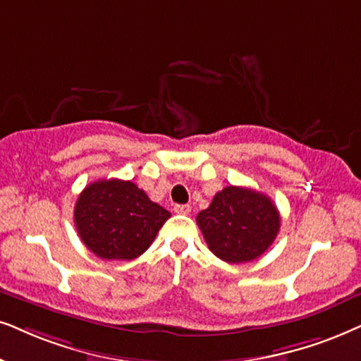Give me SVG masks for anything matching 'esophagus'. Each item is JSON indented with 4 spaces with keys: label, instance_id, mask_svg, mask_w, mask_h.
I'll list each match as a JSON object with an SVG mask.
<instances>
[{
    "label": "esophagus",
    "instance_id": "obj_1",
    "mask_svg": "<svg viewBox=\"0 0 361 361\" xmlns=\"http://www.w3.org/2000/svg\"><path fill=\"white\" fill-rule=\"evenodd\" d=\"M175 213H178V214H188L190 212H191V208H190V204H175Z\"/></svg>",
    "mask_w": 361,
    "mask_h": 361
}]
</instances>
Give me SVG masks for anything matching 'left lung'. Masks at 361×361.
<instances>
[{"label": "left lung", "mask_w": 361, "mask_h": 361, "mask_svg": "<svg viewBox=\"0 0 361 361\" xmlns=\"http://www.w3.org/2000/svg\"><path fill=\"white\" fill-rule=\"evenodd\" d=\"M280 213L267 195L226 186L196 223L213 255L226 263L253 262L270 248L280 230Z\"/></svg>", "instance_id": "left-lung-1"}]
</instances>
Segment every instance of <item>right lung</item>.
<instances>
[{"label":"right lung","instance_id":"obj_1","mask_svg":"<svg viewBox=\"0 0 361 361\" xmlns=\"http://www.w3.org/2000/svg\"><path fill=\"white\" fill-rule=\"evenodd\" d=\"M170 216L135 183L116 178L86 186L75 207L81 241L103 259L138 258Z\"/></svg>","mask_w":361,"mask_h":361}]
</instances>
